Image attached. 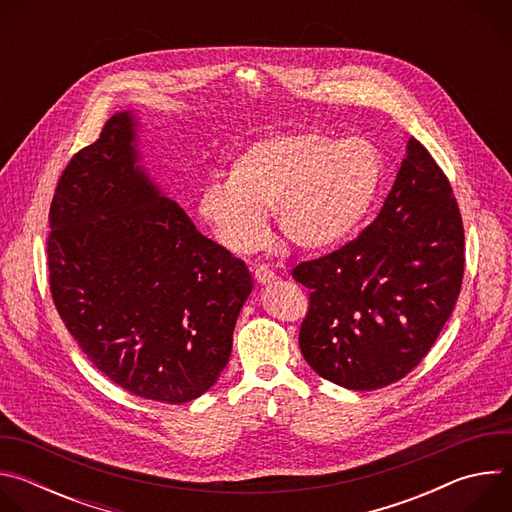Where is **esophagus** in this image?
<instances>
[{"mask_svg": "<svg viewBox=\"0 0 512 512\" xmlns=\"http://www.w3.org/2000/svg\"><path fill=\"white\" fill-rule=\"evenodd\" d=\"M253 273H255V281H257L259 285H271V283L275 281V273H273L267 265H257V267L253 269Z\"/></svg>", "mask_w": 512, "mask_h": 512, "instance_id": "obj_1", "label": "esophagus"}]
</instances>
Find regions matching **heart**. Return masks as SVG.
<instances>
[{
  "label": "heart",
  "mask_w": 512,
  "mask_h": 512,
  "mask_svg": "<svg viewBox=\"0 0 512 512\" xmlns=\"http://www.w3.org/2000/svg\"><path fill=\"white\" fill-rule=\"evenodd\" d=\"M383 180V156L362 137L336 141L318 131L269 135L229 160L225 180H210L198 192L194 212L233 253L261 245L265 208L291 245L320 251L358 229Z\"/></svg>",
  "instance_id": "b5f03b06"
}]
</instances>
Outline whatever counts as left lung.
<instances>
[{
    "label": "left lung",
    "mask_w": 512,
    "mask_h": 512,
    "mask_svg": "<svg viewBox=\"0 0 512 512\" xmlns=\"http://www.w3.org/2000/svg\"><path fill=\"white\" fill-rule=\"evenodd\" d=\"M291 275L310 289L300 348L320 377L373 391L417 367L454 312L464 227L448 178L415 137L375 221Z\"/></svg>",
    "instance_id": "1"
}]
</instances>
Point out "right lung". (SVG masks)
Instances as JSON below:
<instances>
[{"instance_id":"add662e5","label":"right lung","mask_w":512,"mask_h":512,"mask_svg":"<svg viewBox=\"0 0 512 512\" xmlns=\"http://www.w3.org/2000/svg\"><path fill=\"white\" fill-rule=\"evenodd\" d=\"M139 145V113L119 111L62 172L48 216L50 289L105 377L178 405L227 367L253 279L168 198Z\"/></svg>"}]
</instances>
